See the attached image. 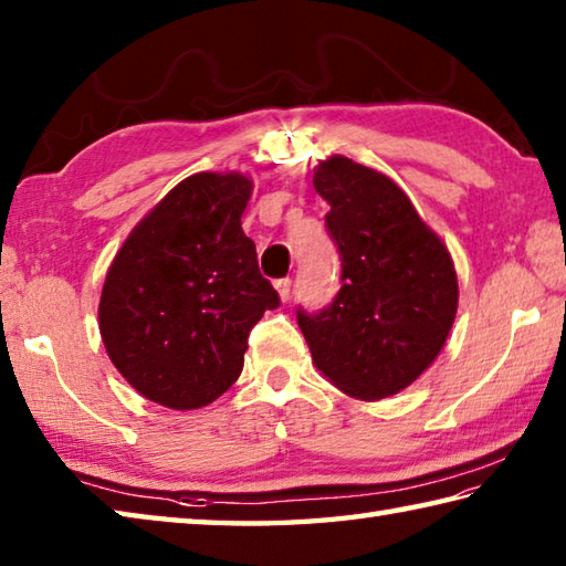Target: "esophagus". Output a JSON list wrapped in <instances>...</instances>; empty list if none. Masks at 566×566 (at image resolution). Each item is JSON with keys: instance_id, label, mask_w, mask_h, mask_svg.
<instances>
[{"instance_id": "1", "label": "esophagus", "mask_w": 566, "mask_h": 566, "mask_svg": "<svg viewBox=\"0 0 566 566\" xmlns=\"http://www.w3.org/2000/svg\"><path fill=\"white\" fill-rule=\"evenodd\" d=\"M274 290L280 294L282 302H290V294H292V280L290 276H284V280H276L274 282Z\"/></svg>"}]
</instances>
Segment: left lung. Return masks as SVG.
Wrapping results in <instances>:
<instances>
[{"mask_svg": "<svg viewBox=\"0 0 566 566\" xmlns=\"http://www.w3.org/2000/svg\"><path fill=\"white\" fill-rule=\"evenodd\" d=\"M326 228L342 254V290L318 314L296 312L312 361L338 390L381 400L436 361L458 312L446 242L384 172L332 156L314 168Z\"/></svg>", "mask_w": 566, "mask_h": 566, "instance_id": "obj_1", "label": "left lung"}]
</instances>
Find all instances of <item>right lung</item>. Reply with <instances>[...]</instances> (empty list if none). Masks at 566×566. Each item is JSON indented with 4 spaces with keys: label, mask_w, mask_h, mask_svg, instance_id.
Segmentation results:
<instances>
[{
    "label": "right lung",
    "mask_w": 566,
    "mask_h": 566,
    "mask_svg": "<svg viewBox=\"0 0 566 566\" xmlns=\"http://www.w3.org/2000/svg\"><path fill=\"white\" fill-rule=\"evenodd\" d=\"M252 180L195 172L123 242L108 266L98 328L108 358L143 398L195 410L238 381L250 328L280 296L242 230Z\"/></svg>",
    "instance_id": "obj_1"
}]
</instances>
